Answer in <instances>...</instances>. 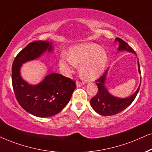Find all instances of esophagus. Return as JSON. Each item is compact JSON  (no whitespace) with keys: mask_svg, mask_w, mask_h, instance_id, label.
<instances>
[{"mask_svg":"<svg viewBox=\"0 0 152 152\" xmlns=\"http://www.w3.org/2000/svg\"><path fill=\"white\" fill-rule=\"evenodd\" d=\"M84 84V82H80V81H77L76 82V86L77 87H80Z\"/></svg>","mask_w":152,"mask_h":152,"instance_id":"esophagus-1","label":"esophagus"}]
</instances>
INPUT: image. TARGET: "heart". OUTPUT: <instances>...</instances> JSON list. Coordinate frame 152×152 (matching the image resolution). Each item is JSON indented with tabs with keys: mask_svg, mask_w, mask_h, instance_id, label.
Masks as SVG:
<instances>
[{
	"mask_svg": "<svg viewBox=\"0 0 152 152\" xmlns=\"http://www.w3.org/2000/svg\"><path fill=\"white\" fill-rule=\"evenodd\" d=\"M107 55L104 50L95 43H84L75 45L69 50V55L63 54L59 64L66 74L80 65V73L86 79L94 80L104 70Z\"/></svg>",
	"mask_w": 152,
	"mask_h": 152,
	"instance_id": "heart-1",
	"label": "heart"
}]
</instances>
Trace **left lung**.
Masks as SVG:
<instances>
[{"label": "left lung", "instance_id": "left-lung-1", "mask_svg": "<svg viewBox=\"0 0 152 152\" xmlns=\"http://www.w3.org/2000/svg\"><path fill=\"white\" fill-rule=\"evenodd\" d=\"M115 41H118L119 43V47L118 48V50H127L130 52V53L136 54L134 50L121 38H116ZM138 70H139L140 74L141 72H140L139 62H138ZM107 73V70L105 71L102 76L95 80L97 88H98L97 93L90 99V104H91L94 110L97 113H98L99 114L104 116L117 114L120 113L121 111H124L125 109L127 108L134 101L138 92H139L140 87V85L139 88L136 90L135 93L127 98L121 99L114 97L109 93V92L106 89V87H105L104 83L105 79H106Z\"/></svg>", "mask_w": 152, "mask_h": 152}]
</instances>
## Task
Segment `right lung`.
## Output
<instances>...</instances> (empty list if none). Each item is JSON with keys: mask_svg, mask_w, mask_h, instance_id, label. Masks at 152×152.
Here are the masks:
<instances>
[{"mask_svg": "<svg viewBox=\"0 0 152 152\" xmlns=\"http://www.w3.org/2000/svg\"><path fill=\"white\" fill-rule=\"evenodd\" d=\"M46 50H52L48 41L31 42L17 54L12 66V87L18 103L27 112L43 118L60 112L76 88L74 80L56 73L46 76L37 86L29 85L22 79L20 69L23 63L36 59Z\"/></svg>", "mask_w": 152, "mask_h": 152, "instance_id": "right-lung-1", "label": "right lung"}]
</instances>
